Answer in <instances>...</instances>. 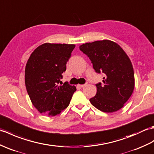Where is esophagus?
<instances>
[{"label": "esophagus", "instance_id": "obj_1", "mask_svg": "<svg viewBox=\"0 0 154 154\" xmlns=\"http://www.w3.org/2000/svg\"><path fill=\"white\" fill-rule=\"evenodd\" d=\"M85 85H86V84H83V85H78L79 87H83L84 86H85Z\"/></svg>", "mask_w": 154, "mask_h": 154}]
</instances>
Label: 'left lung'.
Returning a JSON list of instances; mask_svg holds the SVG:
<instances>
[{"label": "left lung", "instance_id": "obj_1", "mask_svg": "<svg viewBox=\"0 0 154 154\" xmlns=\"http://www.w3.org/2000/svg\"><path fill=\"white\" fill-rule=\"evenodd\" d=\"M79 48L89 57L96 72L104 75L103 83L96 85V94L90 99L92 105L106 113L122 108L134 88V69L125 52L109 40L87 42Z\"/></svg>", "mask_w": 154, "mask_h": 154}]
</instances>
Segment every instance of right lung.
Wrapping results in <instances>:
<instances>
[{
    "label": "right lung",
    "instance_id": "right-lung-1",
    "mask_svg": "<svg viewBox=\"0 0 154 154\" xmlns=\"http://www.w3.org/2000/svg\"><path fill=\"white\" fill-rule=\"evenodd\" d=\"M75 45L44 43L35 50L25 69V83L31 101L39 112L58 115L69 106L76 87L59 85Z\"/></svg>",
    "mask_w": 154,
    "mask_h": 154
}]
</instances>
